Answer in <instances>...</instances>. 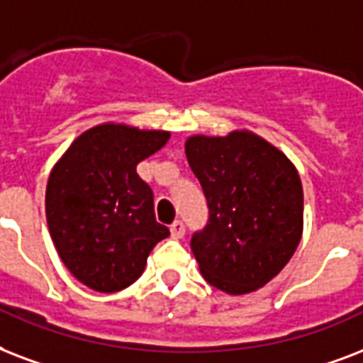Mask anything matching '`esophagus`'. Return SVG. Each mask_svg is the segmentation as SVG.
<instances>
[{"mask_svg": "<svg viewBox=\"0 0 363 363\" xmlns=\"http://www.w3.org/2000/svg\"><path fill=\"white\" fill-rule=\"evenodd\" d=\"M170 235H172V238H184L185 235V225H184V221H174L172 225H170Z\"/></svg>", "mask_w": 363, "mask_h": 363, "instance_id": "34e87169", "label": "esophagus"}]
</instances>
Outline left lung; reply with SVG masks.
Segmentation results:
<instances>
[{
	"mask_svg": "<svg viewBox=\"0 0 363 363\" xmlns=\"http://www.w3.org/2000/svg\"><path fill=\"white\" fill-rule=\"evenodd\" d=\"M185 155L202 185L210 220L191 238L202 277L229 296L271 282L303 235V185L294 162L250 130L195 134Z\"/></svg>",
	"mask_w": 363,
	"mask_h": 363,
	"instance_id": "8db88e82",
	"label": "left lung"
}]
</instances>
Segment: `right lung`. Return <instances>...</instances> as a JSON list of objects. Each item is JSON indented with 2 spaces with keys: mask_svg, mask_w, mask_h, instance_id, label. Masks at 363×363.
Returning a JSON list of instances; mask_svg holds the SVG:
<instances>
[{
  "mask_svg": "<svg viewBox=\"0 0 363 363\" xmlns=\"http://www.w3.org/2000/svg\"><path fill=\"white\" fill-rule=\"evenodd\" d=\"M170 132L102 123L75 138L50 170L45 213L62 263L100 294L128 288L170 235L157 223L153 191L136 172Z\"/></svg>",
  "mask_w": 363,
  "mask_h": 363,
  "instance_id": "add662e5",
  "label": "right lung"
}]
</instances>
